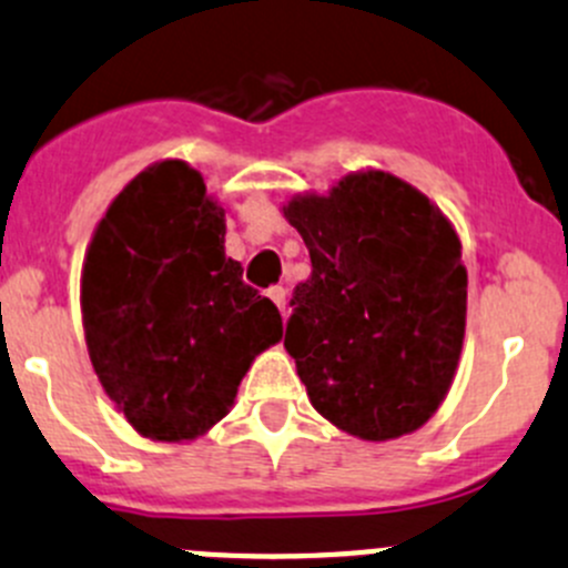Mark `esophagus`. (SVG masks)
<instances>
[{"mask_svg":"<svg viewBox=\"0 0 568 568\" xmlns=\"http://www.w3.org/2000/svg\"><path fill=\"white\" fill-rule=\"evenodd\" d=\"M266 296L274 302V305H277V311L285 316V288L283 285H274V288H268Z\"/></svg>","mask_w":568,"mask_h":568,"instance_id":"1","label":"esophagus"}]
</instances>
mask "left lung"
<instances>
[{
	"label": "left lung",
	"mask_w": 568,
	"mask_h": 568,
	"mask_svg": "<svg viewBox=\"0 0 568 568\" xmlns=\"http://www.w3.org/2000/svg\"><path fill=\"white\" fill-rule=\"evenodd\" d=\"M283 216L313 263L285 326L311 404L365 443L426 426L454 385L467 324V268L448 216L385 170L294 194Z\"/></svg>",
	"instance_id": "left-lung-1"
}]
</instances>
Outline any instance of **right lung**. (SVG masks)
Masks as SVG:
<instances>
[{
  "label": "right lung",
  "instance_id": "obj_1",
  "mask_svg": "<svg viewBox=\"0 0 568 568\" xmlns=\"http://www.w3.org/2000/svg\"><path fill=\"white\" fill-rule=\"evenodd\" d=\"M242 274L225 255V209L181 159L145 168L109 203L84 255L82 324L95 376L136 434H205L280 343V311Z\"/></svg>",
  "mask_w": 568,
  "mask_h": 568
}]
</instances>
